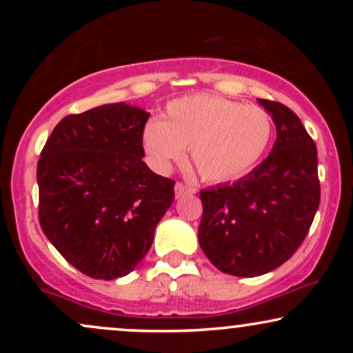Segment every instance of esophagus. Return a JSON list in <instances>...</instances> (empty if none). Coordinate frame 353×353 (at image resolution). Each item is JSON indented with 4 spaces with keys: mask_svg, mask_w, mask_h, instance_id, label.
<instances>
[{
    "mask_svg": "<svg viewBox=\"0 0 353 353\" xmlns=\"http://www.w3.org/2000/svg\"><path fill=\"white\" fill-rule=\"evenodd\" d=\"M174 190H176V199H179V197L185 196V194H194V192H196V189L189 188V185L182 184V182H177L176 188H174Z\"/></svg>",
    "mask_w": 353,
    "mask_h": 353,
    "instance_id": "34e87169",
    "label": "esophagus"
}]
</instances>
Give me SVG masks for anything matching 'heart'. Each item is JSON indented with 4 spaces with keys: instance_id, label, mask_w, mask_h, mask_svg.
Returning <instances> with one entry per match:
<instances>
[{
    "instance_id": "obj_1",
    "label": "heart",
    "mask_w": 353,
    "mask_h": 353,
    "mask_svg": "<svg viewBox=\"0 0 353 353\" xmlns=\"http://www.w3.org/2000/svg\"><path fill=\"white\" fill-rule=\"evenodd\" d=\"M272 119L259 106L212 94H192L165 106L164 119L143 131V148L157 171L184 159V149L204 181L228 182L262 159L272 139Z\"/></svg>"
}]
</instances>
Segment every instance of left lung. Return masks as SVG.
Segmentation results:
<instances>
[{"label":"left lung","instance_id":"1","mask_svg":"<svg viewBox=\"0 0 353 353\" xmlns=\"http://www.w3.org/2000/svg\"><path fill=\"white\" fill-rule=\"evenodd\" d=\"M277 139L257 168L232 184L202 189L199 244L221 272L257 277L289 261L319 209L317 148L297 114L257 99Z\"/></svg>","mask_w":353,"mask_h":353}]
</instances>
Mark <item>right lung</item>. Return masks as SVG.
Returning <instances> with one entry per match:
<instances>
[{
	"mask_svg": "<svg viewBox=\"0 0 353 353\" xmlns=\"http://www.w3.org/2000/svg\"><path fill=\"white\" fill-rule=\"evenodd\" d=\"M144 109L104 104L52 129L38 161L39 224L58 252L92 279L124 277L151 249L174 181L144 163Z\"/></svg>",
	"mask_w": 353,
	"mask_h": 353,
	"instance_id": "right-lung-1",
	"label": "right lung"
}]
</instances>
